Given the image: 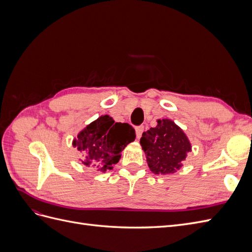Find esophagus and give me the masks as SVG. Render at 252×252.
<instances>
[{
	"instance_id": "obj_1",
	"label": "esophagus",
	"mask_w": 252,
	"mask_h": 252,
	"mask_svg": "<svg viewBox=\"0 0 252 252\" xmlns=\"http://www.w3.org/2000/svg\"><path fill=\"white\" fill-rule=\"evenodd\" d=\"M143 131H144V127L143 126H139V127L135 128V136H136V139H140L141 138Z\"/></svg>"
}]
</instances>
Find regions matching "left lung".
I'll return each instance as SVG.
<instances>
[{
	"label": "left lung",
	"mask_w": 252,
	"mask_h": 252,
	"mask_svg": "<svg viewBox=\"0 0 252 252\" xmlns=\"http://www.w3.org/2000/svg\"><path fill=\"white\" fill-rule=\"evenodd\" d=\"M157 126L144 131L140 144L151 172L170 174L180 170L191 151V143L183 129L169 119L157 121Z\"/></svg>",
	"instance_id": "8db88e82"
}]
</instances>
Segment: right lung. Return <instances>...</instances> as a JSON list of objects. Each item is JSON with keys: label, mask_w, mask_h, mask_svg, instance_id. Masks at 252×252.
<instances>
[{"label": "right lung", "mask_w": 252, "mask_h": 252, "mask_svg": "<svg viewBox=\"0 0 252 252\" xmlns=\"http://www.w3.org/2000/svg\"><path fill=\"white\" fill-rule=\"evenodd\" d=\"M135 139L134 129L127 123H114L105 114L91 122L72 141V146L83 155L79 161L86 167L106 172L113 169L122 151Z\"/></svg>", "instance_id": "1"}]
</instances>
